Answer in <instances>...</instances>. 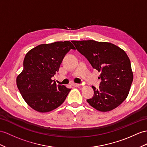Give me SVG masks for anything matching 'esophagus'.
Wrapping results in <instances>:
<instances>
[{
  "instance_id": "1",
  "label": "esophagus",
  "mask_w": 147,
  "mask_h": 147,
  "mask_svg": "<svg viewBox=\"0 0 147 147\" xmlns=\"http://www.w3.org/2000/svg\"><path fill=\"white\" fill-rule=\"evenodd\" d=\"M71 85L74 86V87H79V86H80V84H76V83H72V84H71Z\"/></svg>"
}]
</instances>
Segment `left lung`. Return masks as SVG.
I'll return each instance as SVG.
<instances>
[{
	"instance_id": "8db88e82",
	"label": "left lung",
	"mask_w": 147,
	"mask_h": 147,
	"mask_svg": "<svg viewBox=\"0 0 147 147\" xmlns=\"http://www.w3.org/2000/svg\"><path fill=\"white\" fill-rule=\"evenodd\" d=\"M94 69L101 72L98 88L87 102L100 112L117 108L128 95L133 81L130 60L125 52L113 44L95 40L71 41Z\"/></svg>"
}]
</instances>
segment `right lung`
<instances>
[{
    "label": "right lung",
    "instance_id": "obj_1",
    "mask_svg": "<svg viewBox=\"0 0 147 147\" xmlns=\"http://www.w3.org/2000/svg\"><path fill=\"white\" fill-rule=\"evenodd\" d=\"M70 49L69 41L41 44L32 49L24 60V69L17 77V85L24 100L39 112L57 109L65 101L70 88L56 84L52 77Z\"/></svg>",
    "mask_w": 147,
    "mask_h": 147
}]
</instances>
